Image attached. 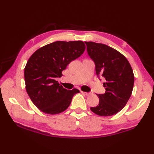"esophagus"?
<instances>
[{
	"mask_svg": "<svg viewBox=\"0 0 154 154\" xmlns=\"http://www.w3.org/2000/svg\"><path fill=\"white\" fill-rule=\"evenodd\" d=\"M81 93L84 94H85V95H87V96H89L91 94V93H86V92H83V91H81Z\"/></svg>",
	"mask_w": 154,
	"mask_h": 154,
	"instance_id": "1",
	"label": "esophagus"
}]
</instances>
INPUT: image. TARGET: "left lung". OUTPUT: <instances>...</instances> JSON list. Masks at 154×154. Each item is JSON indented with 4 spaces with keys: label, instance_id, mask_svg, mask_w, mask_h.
Listing matches in <instances>:
<instances>
[{
    "label": "left lung",
    "instance_id": "obj_1",
    "mask_svg": "<svg viewBox=\"0 0 154 154\" xmlns=\"http://www.w3.org/2000/svg\"><path fill=\"white\" fill-rule=\"evenodd\" d=\"M85 43L95 64L97 75L106 80L105 93L97 94L99 103L91 110L101 116H112L125 106L132 94L134 83L132 67L125 56L112 48L93 42Z\"/></svg>",
    "mask_w": 154,
    "mask_h": 154
}]
</instances>
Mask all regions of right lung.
Segmentation results:
<instances>
[{"label":"right lung","mask_w":154,"mask_h":154,"mask_svg":"<svg viewBox=\"0 0 154 154\" xmlns=\"http://www.w3.org/2000/svg\"><path fill=\"white\" fill-rule=\"evenodd\" d=\"M82 41H57L39 48L29 58L24 68V79L28 96L42 112L60 114L70 105L77 89L67 90L55 78L71 61L83 54Z\"/></svg>","instance_id":"right-lung-1"}]
</instances>
